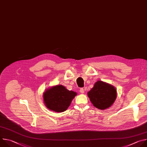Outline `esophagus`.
<instances>
[{"mask_svg": "<svg viewBox=\"0 0 147 147\" xmlns=\"http://www.w3.org/2000/svg\"><path fill=\"white\" fill-rule=\"evenodd\" d=\"M80 93H81V94H83L84 92V90L83 88H81L80 89Z\"/></svg>", "mask_w": 147, "mask_h": 147, "instance_id": "esophagus-1", "label": "esophagus"}]
</instances>
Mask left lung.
<instances>
[{
    "instance_id": "1",
    "label": "left lung",
    "mask_w": 147,
    "mask_h": 147,
    "mask_svg": "<svg viewBox=\"0 0 147 147\" xmlns=\"http://www.w3.org/2000/svg\"><path fill=\"white\" fill-rule=\"evenodd\" d=\"M116 95L115 87L100 81H98L88 92L93 105L102 110L109 108L115 102Z\"/></svg>"
}]
</instances>
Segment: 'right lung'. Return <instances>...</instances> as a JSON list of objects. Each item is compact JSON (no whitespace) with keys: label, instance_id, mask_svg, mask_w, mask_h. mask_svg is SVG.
<instances>
[{"label":"right lung","instance_id":"add662e5","mask_svg":"<svg viewBox=\"0 0 147 147\" xmlns=\"http://www.w3.org/2000/svg\"><path fill=\"white\" fill-rule=\"evenodd\" d=\"M77 93L67 90L63 86H56L44 94V103L47 107L56 112H64L70 106Z\"/></svg>","mask_w":147,"mask_h":147}]
</instances>
